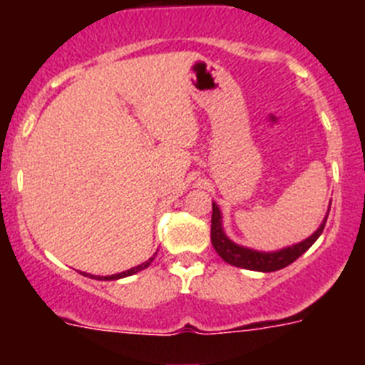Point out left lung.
<instances>
[{"mask_svg": "<svg viewBox=\"0 0 365 365\" xmlns=\"http://www.w3.org/2000/svg\"><path fill=\"white\" fill-rule=\"evenodd\" d=\"M329 208H331V206H329ZM327 215H325L320 228H318L311 237L302 241V243L282 248L278 252H257V250L240 247V245L232 243V241L228 240L227 234L222 232L221 212H219L217 205L212 202V245H214L215 252H217L222 259L227 261V263H230V265L247 270H257V272H274V270H279L283 269V267L291 265L292 261L298 259L303 252H307L309 248L312 247V243H314V241L320 237L322 232H324Z\"/></svg>", "mask_w": 365, "mask_h": 365, "instance_id": "left-lung-1", "label": "left lung"}]
</instances>
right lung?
<instances>
[{
    "mask_svg": "<svg viewBox=\"0 0 365 365\" xmlns=\"http://www.w3.org/2000/svg\"><path fill=\"white\" fill-rule=\"evenodd\" d=\"M153 259H155V256H153V257H150V259H148L146 263H143V265L133 267V269L125 270V272L113 274V276H106V278H96V279H106V282H108V279H120V278H125V276H131V274H137V272H140V270L146 269V267H150V263H151V261H153Z\"/></svg>",
    "mask_w": 365,
    "mask_h": 365,
    "instance_id": "1",
    "label": "right lung"
}]
</instances>
